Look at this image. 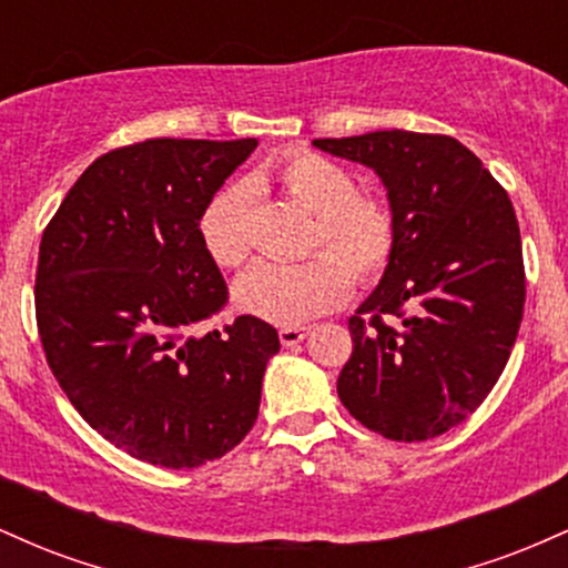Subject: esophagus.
<instances>
[{"label":"esophagus","mask_w":568,"mask_h":568,"mask_svg":"<svg viewBox=\"0 0 568 568\" xmlns=\"http://www.w3.org/2000/svg\"><path fill=\"white\" fill-rule=\"evenodd\" d=\"M310 325H285V328L277 331L280 336V344L283 347H296V344H302L306 336H310Z\"/></svg>","instance_id":"1"}]
</instances>
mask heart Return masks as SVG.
I'll list each match as a JSON object with an SVG mask.
<instances>
[{
	"mask_svg": "<svg viewBox=\"0 0 568 568\" xmlns=\"http://www.w3.org/2000/svg\"><path fill=\"white\" fill-rule=\"evenodd\" d=\"M275 181L291 202L312 216L302 264H256L234 283L232 298L245 315L277 325H298L336 310L361 283L382 277L395 256L397 224L387 202L357 192L338 162L312 152H293L275 168ZM251 186L232 184L207 202L200 240L219 266H240L251 253L247 232Z\"/></svg>",
	"mask_w": 568,
	"mask_h": 568,
	"instance_id": "obj_1",
	"label": "heart"
}]
</instances>
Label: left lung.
<instances>
[{
  "mask_svg": "<svg viewBox=\"0 0 568 568\" xmlns=\"http://www.w3.org/2000/svg\"><path fill=\"white\" fill-rule=\"evenodd\" d=\"M312 143L379 175L397 224L393 262L349 317L355 347L336 393L389 440L443 435L491 393L518 336L526 277L513 202L448 135L376 130Z\"/></svg>",
  "mask_w": 568,
  "mask_h": 568,
  "instance_id": "obj_1",
  "label": "left lung"
}]
</instances>
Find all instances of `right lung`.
I'll return each instance as SVG.
<instances>
[{
  "label": "right lung",
  "mask_w": 568,
  "mask_h": 568,
  "mask_svg": "<svg viewBox=\"0 0 568 568\" xmlns=\"http://www.w3.org/2000/svg\"><path fill=\"white\" fill-rule=\"evenodd\" d=\"M258 146L152 139L98 158L39 245L37 325L71 406L149 465L184 470L251 433L280 338L253 315L200 336L226 283L200 216Z\"/></svg>",
  "instance_id": "obj_1"
}]
</instances>
